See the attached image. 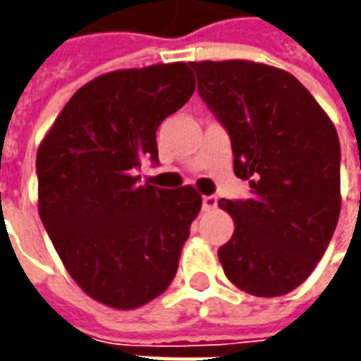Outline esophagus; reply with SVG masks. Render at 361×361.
<instances>
[{
  "instance_id": "34e87169",
  "label": "esophagus",
  "mask_w": 361,
  "mask_h": 361,
  "mask_svg": "<svg viewBox=\"0 0 361 361\" xmlns=\"http://www.w3.org/2000/svg\"><path fill=\"white\" fill-rule=\"evenodd\" d=\"M216 204H219V199L216 195H204L203 197V211H214L216 209Z\"/></svg>"
}]
</instances>
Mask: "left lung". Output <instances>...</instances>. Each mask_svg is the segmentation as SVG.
I'll list each match as a JSON object with an SVG mask.
<instances>
[{
  "label": "left lung",
  "mask_w": 361,
  "mask_h": 361,
  "mask_svg": "<svg viewBox=\"0 0 361 361\" xmlns=\"http://www.w3.org/2000/svg\"><path fill=\"white\" fill-rule=\"evenodd\" d=\"M226 129L250 199H222L235 230L219 250L243 292L284 295L323 257L341 214V142L310 90L276 67L232 59L189 63Z\"/></svg>",
  "instance_id": "8db88e82"
}]
</instances>
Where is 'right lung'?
Masks as SVG:
<instances>
[{
  "label": "right lung",
  "mask_w": 361,
  "mask_h": 361,
  "mask_svg": "<svg viewBox=\"0 0 361 361\" xmlns=\"http://www.w3.org/2000/svg\"><path fill=\"white\" fill-rule=\"evenodd\" d=\"M188 63L111 71L66 104L36 157L38 211L59 259L79 286L116 310H135L170 286L195 189H160L135 176L158 164L157 129L188 102Z\"/></svg>",
  "instance_id": "1"
}]
</instances>
